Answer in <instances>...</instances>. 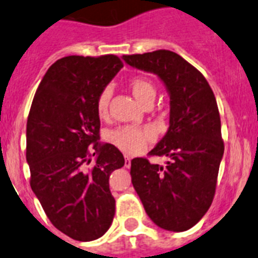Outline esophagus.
<instances>
[{
	"label": "esophagus",
	"mask_w": 258,
	"mask_h": 258,
	"mask_svg": "<svg viewBox=\"0 0 258 258\" xmlns=\"http://www.w3.org/2000/svg\"><path fill=\"white\" fill-rule=\"evenodd\" d=\"M124 167L126 168L131 167V159H130L128 156H124Z\"/></svg>",
	"instance_id": "esophagus-1"
}]
</instances>
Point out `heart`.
<instances>
[{"mask_svg":"<svg viewBox=\"0 0 258 258\" xmlns=\"http://www.w3.org/2000/svg\"><path fill=\"white\" fill-rule=\"evenodd\" d=\"M132 94L140 104H145L149 100L155 99L156 90L154 84L149 79L137 76L130 83ZM112 90L110 88H104L96 100V112L100 118H105L108 114V104H109ZM107 140L123 153L135 155L148 148L149 144L154 140V134L149 128H140L135 126H123L119 128L112 130L107 134Z\"/></svg>","mask_w":258,"mask_h":258,"instance_id":"heart-1","label":"heart"}]
</instances>
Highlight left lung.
<instances>
[{
	"label": "left lung",
	"mask_w": 258,
	"mask_h": 258,
	"mask_svg": "<svg viewBox=\"0 0 258 258\" xmlns=\"http://www.w3.org/2000/svg\"><path fill=\"white\" fill-rule=\"evenodd\" d=\"M122 59L156 75L170 98L168 131L149 153L169 160L163 167L132 159L134 188L158 227L188 230L210 208L224 154L215 95L204 75L174 52L159 49Z\"/></svg>",
	"instance_id": "1"
}]
</instances>
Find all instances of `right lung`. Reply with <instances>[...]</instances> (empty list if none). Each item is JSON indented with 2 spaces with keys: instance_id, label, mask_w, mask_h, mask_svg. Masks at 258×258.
Masks as SVG:
<instances>
[{
  "instance_id": "add662e5",
  "label": "right lung",
  "mask_w": 258,
  "mask_h": 258,
  "mask_svg": "<svg viewBox=\"0 0 258 258\" xmlns=\"http://www.w3.org/2000/svg\"><path fill=\"white\" fill-rule=\"evenodd\" d=\"M122 67L113 54L63 57L45 72L29 112L31 189L50 223L81 242L102 237L114 216L109 175L124 158L114 145L98 141L96 100Z\"/></svg>"
}]
</instances>
